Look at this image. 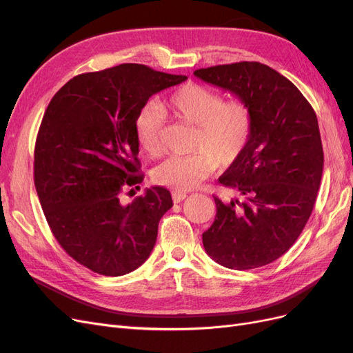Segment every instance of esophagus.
<instances>
[{
  "mask_svg": "<svg viewBox=\"0 0 353 353\" xmlns=\"http://www.w3.org/2000/svg\"><path fill=\"white\" fill-rule=\"evenodd\" d=\"M172 199L174 203H181L184 199H187V193H183V191H172Z\"/></svg>",
  "mask_w": 353,
  "mask_h": 353,
  "instance_id": "1",
  "label": "esophagus"
}]
</instances>
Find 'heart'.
I'll return each mask as SVG.
<instances>
[{
    "label": "heart",
    "mask_w": 353,
    "mask_h": 353,
    "mask_svg": "<svg viewBox=\"0 0 353 353\" xmlns=\"http://www.w3.org/2000/svg\"><path fill=\"white\" fill-rule=\"evenodd\" d=\"M165 113L196 125L188 156H175L154 168L159 185L188 191L205 181L216 166H230L244 153L253 132L250 105L239 99L223 101L222 95L205 85L190 82L157 104H147L137 113L134 131L141 150L153 157L163 152Z\"/></svg>",
    "instance_id": "heart-1"
}]
</instances>
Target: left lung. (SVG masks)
I'll use <instances>...</instances> for the list:
<instances>
[{"instance_id": "left-lung-1", "label": "left lung", "mask_w": 353, "mask_h": 353, "mask_svg": "<svg viewBox=\"0 0 353 353\" xmlns=\"http://www.w3.org/2000/svg\"><path fill=\"white\" fill-rule=\"evenodd\" d=\"M194 74L245 101L253 113L248 147L218 179L240 199L213 197L216 216L203 232V245L225 268H259L292 248L312 213L324 166L316 114L293 82L258 61Z\"/></svg>"}]
</instances>
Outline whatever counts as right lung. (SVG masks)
<instances>
[{
  "mask_svg": "<svg viewBox=\"0 0 353 353\" xmlns=\"http://www.w3.org/2000/svg\"><path fill=\"white\" fill-rule=\"evenodd\" d=\"M185 79L123 63L78 74L51 99L35 143V188L52 236L85 268L119 276L150 256L174 203L163 187L121 203L123 188L143 181L134 123L153 94Z\"/></svg>",
  "mask_w": 353,
  "mask_h": 353,
  "instance_id": "1",
  "label": "right lung"
}]
</instances>
